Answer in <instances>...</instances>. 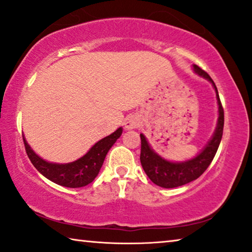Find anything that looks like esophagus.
I'll use <instances>...</instances> for the list:
<instances>
[{
  "label": "esophagus",
  "mask_w": 252,
  "mask_h": 252,
  "mask_svg": "<svg viewBox=\"0 0 252 252\" xmlns=\"http://www.w3.org/2000/svg\"><path fill=\"white\" fill-rule=\"evenodd\" d=\"M139 124H141V122H139V118L136 115H129V116H127L125 119V127L127 129L137 128V127L139 126Z\"/></svg>",
  "instance_id": "obj_1"
}]
</instances>
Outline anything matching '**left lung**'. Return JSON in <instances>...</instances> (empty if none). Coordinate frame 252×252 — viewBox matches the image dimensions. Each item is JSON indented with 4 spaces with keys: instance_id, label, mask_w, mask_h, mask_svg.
Instances as JSON below:
<instances>
[{
    "instance_id": "obj_1",
    "label": "left lung",
    "mask_w": 252,
    "mask_h": 252,
    "mask_svg": "<svg viewBox=\"0 0 252 252\" xmlns=\"http://www.w3.org/2000/svg\"><path fill=\"white\" fill-rule=\"evenodd\" d=\"M195 74L204 77L214 88L218 101V123L214 133L204 148L195 157L185 161H170L157 153L150 145L144 134H141V163L143 169L152 183L162 188H176L191 183L204 173L214 158L223 135L224 111L220 101V96L215 83L211 76L202 68L192 65Z\"/></svg>"
}]
</instances>
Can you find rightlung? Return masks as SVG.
I'll return each instance as SVG.
<instances>
[{
	"mask_svg": "<svg viewBox=\"0 0 252 252\" xmlns=\"http://www.w3.org/2000/svg\"><path fill=\"white\" fill-rule=\"evenodd\" d=\"M122 133L123 127H119L114 133L101 138L94 145H92L91 149L84 156L76 158L75 161L68 162V163H56V162L46 161L32 149V146L27 142L25 135H23V142H25L26 152L28 154L30 161L42 176L53 183L63 186V187L80 188L91 184L94 178L99 175L104 158L109 152L111 146L121 137Z\"/></svg>",
	"mask_w": 252,
	"mask_h": 252,
	"instance_id": "1",
	"label": "right lung"
}]
</instances>
